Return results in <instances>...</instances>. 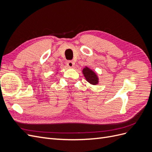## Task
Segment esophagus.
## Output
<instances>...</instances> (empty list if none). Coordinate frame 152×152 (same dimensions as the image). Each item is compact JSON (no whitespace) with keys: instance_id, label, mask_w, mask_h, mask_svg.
<instances>
[{"instance_id":"esophagus-1","label":"esophagus","mask_w":152,"mask_h":152,"mask_svg":"<svg viewBox=\"0 0 152 152\" xmlns=\"http://www.w3.org/2000/svg\"><path fill=\"white\" fill-rule=\"evenodd\" d=\"M66 64H67V66L68 67H70V68H72L73 66V65H74V63L72 62V61H68L66 63Z\"/></svg>"}]
</instances>
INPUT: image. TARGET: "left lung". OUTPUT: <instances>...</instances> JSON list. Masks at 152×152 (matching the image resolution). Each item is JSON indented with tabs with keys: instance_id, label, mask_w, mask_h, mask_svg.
Wrapping results in <instances>:
<instances>
[{
	"instance_id": "1",
	"label": "left lung",
	"mask_w": 152,
	"mask_h": 152,
	"mask_svg": "<svg viewBox=\"0 0 152 152\" xmlns=\"http://www.w3.org/2000/svg\"><path fill=\"white\" fill-rule=\"evenodd\" d=\"M82 73H83L86 80L89 83L93 85H96L98 84V77L97 75H96V73L92 70L91 69L86 66L83 69V70H82Z\"/></svg>"
}]
</instances>
